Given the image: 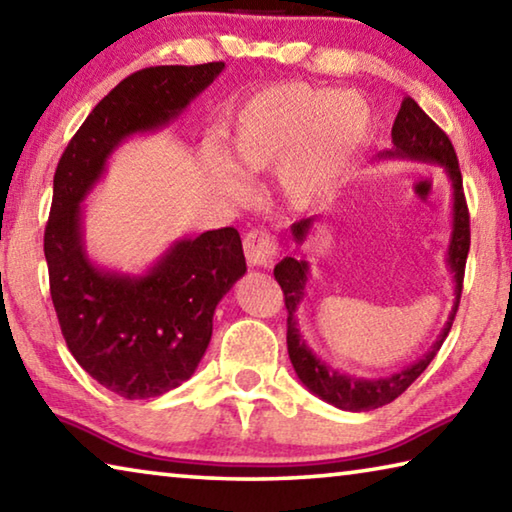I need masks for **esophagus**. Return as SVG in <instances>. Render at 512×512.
Wrapping results in <instances>:
<instances>
[{
    "mask_svg": "<svg viewBox=\"0 0 512 512\" xmlns=\"http://www.w3.org/2000/svg\"><path fill=\"white\" fill-rule=\"evenodd\" d=\"M242 247H245V258L251 267H270L276 258V242L270 231H249L245 240H242Z\"/></svg>",
    "mask_w": 512,
    "mask_h": 512,
    "instance_id": "esophagus-1",
    "label": "esophagus"
}]
</instances>
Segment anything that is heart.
<instances>
[{
  "mask_svg": "<svg viewBox=\"0 0 512 512\" xmlns=\"http://www.w3.org/2000/svg\"><path fill=\"white\" fill-rule=\"evenodd\" d=\"M374 111L354 90L281 83L251 95L233 115L229 154L206 147L213 186L233 199L245 197L247 174L276 170V190L292 211H308L338 188L374 133ZM239 166L236 168L235 165Z\"/></svg>",
  "mask_w": 512,
  "mask_h": 512,
  "instance_id": "1",
  "label": "heart"
}]
</instances>
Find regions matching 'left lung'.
Wrapping results in <instances>:
<instances>
[{
  "instance_id": "1",
  "label": "left lung",
  "mask_w": 512,
  "mask_h": 512,
  "mask_svg": "<svg viewBox=\"0 0 512 512\" xmlns=\"http://www.w3.org/2000/svg\"><path fill=\"white\" fill-rule=\"evenodd\" d=\"M376 161H415V163H431L445 170L451 183V236L447 247V267L454 276V306L447 317L445 326L433 342L431 349L422 358L410 363L404 370H397L381 379H358L354 374H345L333 370L322 358L313 354V349L306 345V340L299 333L297 311L301 301L306 297V283L311 276V263L301 254V245L311 236L315 222L320 217H306L290 226L292 240L297 245V256H286L274 267V279L279 281L286 297L288 308V354L290 363L295 367L299 381L306 385L313 395L320 397L326 404L340 410H351V413H365V410L381 408L390 401H395L417 376H420L431 360L438 354V349L445 342L447 333L454 324L458 311L460 292H463V274L465 261L469 251V213L463 195V177H460L458 158L454 145L447 138V133L426 115L415 99L406 97L401 102L399 113L392 124V149H383L376 156Z\"/></svg>"
}]
</instances>
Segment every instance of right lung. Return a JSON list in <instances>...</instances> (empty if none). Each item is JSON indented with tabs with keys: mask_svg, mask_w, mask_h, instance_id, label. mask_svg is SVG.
<instances>
[{
	"mask_svg": "<svg viewBox=\"0 0 512 512\" xmlns=\"http://www.w3.org/2000/svg\"><path fill=\"white\" fill-rule=\"evenodd\" d=\"M222 70L204 63L133 72L92 108L56 167L45 258L58 324L83 370L124 399L161 397L195 374L215 308L247 263L240 233L224 226L174 240L140 274L108 270L88 256L83 199L122 142L177 120Z\"/></svg>",
	"mask_w": 512,
	"mask_h": 512,
	"instance_id": "right-lung-1",
	"label": "right lung"
}]
</instances>
